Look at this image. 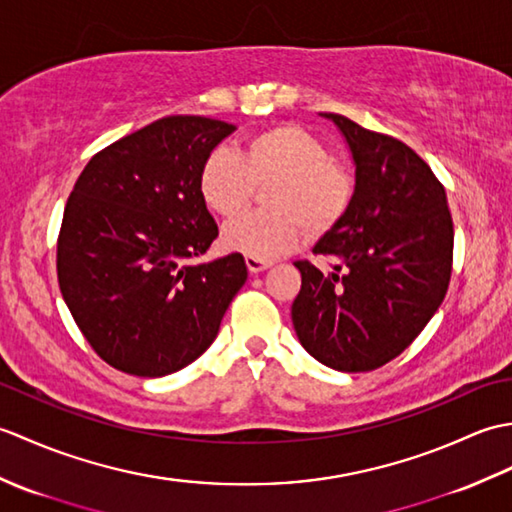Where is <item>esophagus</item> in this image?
I'll return each instance as SVG.
<instances>
[{"mask_svg":"<svg viewBox=\"0 0 512 512\" xmlns=\"http://www.w3.org/2000/svg\"><path fill=\"white\" fill-rule=\"evenodd\" d=\"M246 266L250 273L257 275V273H262V270L270 268V262H262V259H257V257H246Z\"/></svg>","mask_w":512,"mask_h":512,"instance_id":"1","label":"esophagus"}]
</instances>
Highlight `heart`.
<instances>
[{
  "label": "heart",
  "instance_id": "obj_1",
  "mask_svg": "<svg viewBox=\"0 0 512 512\" xmlns=\"http://www.w3.org/2000/svg\"><path fill=\"white\" fill-rule=\"evenodd\" d=\"M268 183V211L239 217L222 233L228 250L262 262L288 255L303 235H328L354 200L352 173L332 160L323 140L297 125L262 129L246 140L239 156L215 149L200 171L202 198L222 217L242 213L255 187Z\"/></svg>",
  "mask_w": 512,
  "mask_h": 512
}]
</instances>
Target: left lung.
Returning a JSON list of instances; mask_svg holds the SVG:
<instances>
[{
  "label": "left lung",
  "instance_id": "left-lung-1",
  "mask_svg": "<svg viewBox=\"0 0 512 512\" xmlns=\"http://www.w3.org/2000/svg\"><path fill=\"white\" fill-rule=\"evenodd\" d=\"M354 162L350 211L312 253L332 273L297 262L301 290L292 325L310 356L336 372H369L396 358L447 295L453 222L447 193L427 162L400 140L369 132L341 114Z\"/></svg>",
  "mask_w": 512,
  "mask_h": 512
}]
</instances>
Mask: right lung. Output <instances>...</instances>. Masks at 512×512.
Here are the masks:
<instances>
[{"label":"right lung","instance_id":"add662e5","mask_svg":"<svg viewBox=\"0 0 512 512\" xmlns=\"http://www.w3.org/2000/svg\"><path fill=\"white\" fill-rule=\"evenodd\" d=\"M235 125L167 116L99 151L65 204L57 275L65 306L105 363L178 372L215 341L246 284L244 257L191 264L217 237L200 171Z\"/></svg>","mask_w":512,"mask_h":512}]
</instances>
